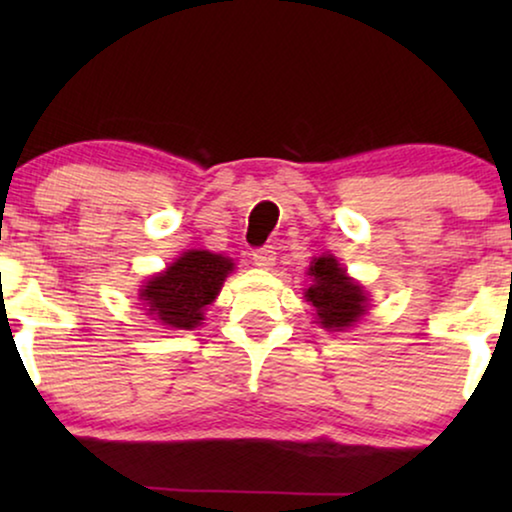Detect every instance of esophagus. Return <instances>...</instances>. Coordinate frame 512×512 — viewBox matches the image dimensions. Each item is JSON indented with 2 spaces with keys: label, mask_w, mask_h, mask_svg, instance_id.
Wrapping results in <instances>:
<instances>
[{
  "label": "esophagus",
  "mask_w": 512,
  "mask_h": 512,
  "mask_svg": "<svg viewBox=\"0 0 512 512\" xmlns=\"http://www.w3.org/2000/svg\"><path fill=\"white\" fill-rule=\"evenodd\" d=\"M251 261H254L256 268L261 270H270L272 265L277 261V254L272 251V247H263V249H256L254 254H251Z\"/></svg>",
  "instance_id": "1"
}]
</instances>
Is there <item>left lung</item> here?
Returning <instances> with one entry per match:
<instances>
[{"instance_id":"1","label":"left lung","mask_w":512,"mask_h":512,"mask_svg":"<svg viewBox=\"0 0 512 512\" xmlns=\"http://www.w3.org/2000/svg\"><path fill=\"white\" fill-rule=\"evenodd\" d=\"M312 284L305 291L307 303L317 312V324L326 331H345L368 312L363 286L347 277L335 256H319L310 265Z\"/></svg>"}]
</instances>
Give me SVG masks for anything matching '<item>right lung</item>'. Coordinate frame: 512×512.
Instances as JSON below:
<instances>
[{
    "instance_id": "add662e5",
    "label": "right lung",
    "mask_w": 512,
    "mask_h": 512,
    "mask_svg": "<svg viewBox=\"0 0 512 512\" xmlns=\"http://www.w3.org/2000/svg\"><path fill=\"white\" fill-rule=\"evenodd\" d=\"M233 268L235 263L228 256L188 249L139 289V300L146 314L163 326L193 331L205 319V307L214 303Z\"/></svg>"
}]
</instances>
